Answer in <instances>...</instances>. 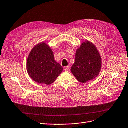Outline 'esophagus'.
Listing matches in <instances>:
<instances>
[{
	"mask_svg": "<svg viewBox=\"0 0 128 128\" xmlns=\"http://www.w3.org/2000/svg\"><path fill=\"white\" fill-rule=\"evenodd\" d=\"M69 70V66H66V67H65L64 68V70L65 71H67Z\"/></svg>",
	"mask_w": 128,
	"mask_h": 128,
	"instance_id": "esophagus-1",
	"label": "esophagus"
}]
</instances>
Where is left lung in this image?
Wrapping results in <instances>:
<instances>
[{"mask_svg": "<svg viewBox=\"0 0 128 128\" xmlns=\"http://www.w3.org/2000/svg\"><path fill=\"white\" fill-rule=\"evenodd\" d=\"M101 66V57L96 47L91 42L86 41L76 51L71 71L78 81L85 83L99 75Z\"/></svg>", "mask_w": 128, "mask_h": 128, "instance_id": "obj_1", "label": "left lung"}]
</instances>
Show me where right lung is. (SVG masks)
Returning <instances> with one entry per match:
<instances>
[{
    "label": "right lung",
    "instance_id": "right-lung-1",
    "mask_svg": "<svg viewBox=\"0 0 128 128\" xmlns=\"http://www.w3.org/2000/svg\"><path fill=\"white\" fill-rule=\"evenodd\" d=\"M27 72L34 81L50 85L62 72L63 68L56 62L53 51L44 42L32 49L27 61Z\"/></svg>",
    "mask_w": 128,
    "mask_h": 128
}]
</instances>
